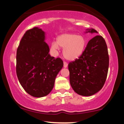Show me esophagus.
I'll list each match as a JSON object with an SVG mask.
<instances>
[{
	"mask_svg": "<svg viewBox=\"0 0 124 124\" xmlns=\"http://www.w3.org/2000/svg\"><path fill=\"white\" fill-rule=\"evenodd\" d=\"M67 66H68L67 63L66 62H63V67L64 68H67Z\"/></svg>",
	"mask_w": 124,
	"mask_h": 124,
	"instance_id": "obj_1",
	"label": "esophagus"
}]
</instances>
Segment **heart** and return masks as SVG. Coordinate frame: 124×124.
Returning a JSON list of instances; mask_svg holds the SVG:
<instances>
[{"label": "heart", "mask_w": 124, "mask_h": 124, "mask_svg": "<svg viewBox=\"0 0 124 124\" xmlns=\"http://www.w3.org/2000/svg\"><path fill=\"white\" fill-rule=\"evenodd\" d=\"M86 40L82 36L74 34H63L57 38V42L53 41L51 49L57 53L60 47L63 48V54L69 61H74L81 55L84 50Z\"/></svg>", "instance_id": "b5f03b06"}]
</instances>
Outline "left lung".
Masks as SVG:
<instances>
[{"instance_id":"obj_1","label":"left lung","mask_w":124,"mask_h":124,"mask_svg":"<svg viewBox=\"0 0 124 124\" xmlns=\"http://www.w3.org/2000/svg\"><path fill=\"white\" fill-rule=\"evenodd\" d=\"M98 33L88 29L85 33ZM70 82L78 94L91 96L98 92L105 83L109 66V56L106 41L96 35L90 40L79 59L69 64Z\"/></svg>"}]
</instances>
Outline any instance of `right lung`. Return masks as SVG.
Returning a JSON list of instances; mask_svg holds the SVG:
<instances>
[{
	"mask_svg": "<svg viewBox=\"0 0 124 124\" xmlns=\"http://www.w3.org/2000/svg\"><path fill=\"white\" fill-rule=\"evenodd\" d=\"M45 33L34 27L27 30L17 50L16 73L20 84L31 96H46L53 89L55 78L63 62L49 53Z\"/></svg>",
	"mask_w": 124,
	"mask_h": 124,
	"instance_id": "add662e5",
	"label": "right lung"
}]
</instances>
